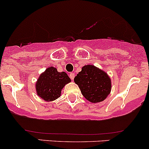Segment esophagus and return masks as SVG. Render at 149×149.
Wrapping results in <instances>:
<instances>
[{
    "instance_id": "esophagus-1",
    "label": "esophagus",
    "mask_w": 149,
    "mask_h": 149,
    "mask_svg": "<svg viewBox=\"0 0 149 149\" xmlns=\"http://www.w3.org/2000/svg\"><path fill=\"white\" fill-rule=\"evenodd\" d=\"M74 77H75V74L74 72H72L70 74V77L71 79H74Z\"/></svg>"
}]
</instances>
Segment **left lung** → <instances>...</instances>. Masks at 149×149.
Returning <instances> with one entry per match:
<instances>
[{
  "instance_id": "obj_1",
  "label": "left lung",
  "mask_w": 149,
  "mask_h": 149,
  "mask_svg": "<svg viewBox=\"0 0 149 149\" xmlns=\"http://www.w3.org/2000/svg\"><path fill=\"white\" fill-rule=\"evenodd\" d=\"M74 81L82 95L91 102L103 101L111 91V80L106 72L94 65L84 66Z\"/></svg>"
}]
</instances>
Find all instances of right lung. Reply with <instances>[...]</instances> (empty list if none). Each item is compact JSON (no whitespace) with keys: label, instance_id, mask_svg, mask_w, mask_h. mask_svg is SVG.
<instances>
[{"label":"right lung","instance_id":"add662e5","mask_svg":"<svg viewBox=\"0 0 149 149\" xmlns=\"http://www.w3.org/2000/svg\"><path fill=\"white\" fill-rule=\"evenodd\" d=\"M71 79L64 72H59L56 68L49 67L39 76L36 83L38 96L47 102L55 100L60 97L61 92Z\"/></svg>","mask_w":149,"mask_h":149}]
</instances>
